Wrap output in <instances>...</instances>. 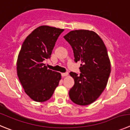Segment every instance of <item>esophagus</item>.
Listing matches in <instances>:
<instances>
[{
    "label": "esophagus",
    "mask_w": 130,
    "mask_h": 130,
    "mask_svg": "<svg viewBox=\"0 0 130 130\" xmlns=\"http://www.w3.org/2000/svg\"><path fill=\"white\" fill-rule=\"evenodd\" d=\"M68 76V73L67 72H65V73H61V76L62 77H65V76Z\"/></svg>",
    "instance_id": "34e87169"
}]
</instances>
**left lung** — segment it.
<instances>
[{
	"mask_svg": "<svg viewBox=\"0 0 130 130\" xmlns=\"http://www.w3.org/2000/svg\"><path fill=\"white\" fill-rule=\"evenodd\" d=\"M73 50L74 61H81L79 74L71 72L74 85L69 97L78 105L95 101L107 85L111 65L107 49L98 34L88 30H75L64 36Z\"/></svg>",
	"mask_w": 130,
	"mask_h": 130,
	"instance_id": "8db88e82",
	"label": "left lung"
}]
</instances>
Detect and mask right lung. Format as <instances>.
I'll list each match as a JSON object with an SVG mask.
<instances>
[{
  "mask_svg": "<svg viewBox=\"0 0 130 130\" xmlns=\"http://www.w3.org/2000/svg\"><path fill=\"white\" fill-rule=\"evenodd\" d=\"M63 31L42 25L23 42L17 63V75L25 92L35 101L48 100L59 85L61 74L47 69L43 61L51 58L58 36Z\"/></svg>",
  "mask_w": 130,
  "mask_h": 130,
  "instance_id": "add662e5",
  "label": "right lung"
}]
</instances>
